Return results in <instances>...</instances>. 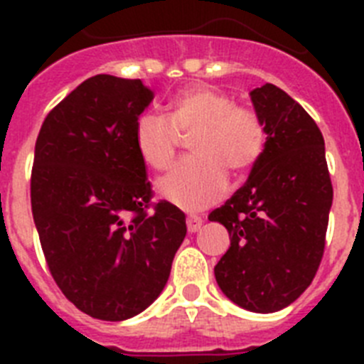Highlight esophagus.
<instances>
[{"label": "esophagus", "instance_id": "esophagus-1", "mask_svg": "<svg viewBox=\"0 0 364 364\" xmlns=\"http://www.w3.org/2000/svg\"><path fill=\"white\" fill-rule=\"evenodd\" d=\"M202 217H198V215H188V218H186V224H188V231L189 233H195V231L200 230L202 226Z\"/></svg>", "mask_w": 364, "mask_h": 364}]
</instances>
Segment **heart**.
Returning a JSON list of instances; mask_svg holds the SVG:
<instances>
[{"label":"heart","instance_id":"obj_1","mask_svg":"<svg viewBox=\"0 0 364 364\" xmlns=\"http://www.w3.org/2000/svg\"><path fill=\"white\" fill-rule=\"evenodd\" d=\"M169 117L144 112L134 124V144L147 166L164 169L175 156L182 136L191 156L180 160L159 180L166 200L182 210H204L224 195L228 171L240 176L259 162L266 129L253 109L211 87H186L173 96Z\"/></svg>","mask_w":364,"mask_h":364}]
</instances>
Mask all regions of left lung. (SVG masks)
Returning a JSON list of instances; mask_svg holds the SVG:
<instances>
[{"label": "left lung", "mask_w": 364, "mask_h": 364, "mask_svg": "<svg viewBox=\"0 0 364 364\" xmlns=\"http://www.w3.org/2000/svg\"><path fill=\"white\" fill-rule=\"evenodd\" d=\"M266 146L246 184L210 213L231 246L215 266L220 290L239 306L272 314L314 281L326 244L333 188L314 118L273 83L252 91Z\"/></svg>", "instance_id": "left-lung-1"}]
</instances>
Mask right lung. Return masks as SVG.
Listing matches in <instances>:
<instances>
[{
  "label": "right lung",
  "instance_id": "1",
  "mask_svg": "<svg viewBox=\"0 0 364 364\" xmlns=\"http://www.w3.org/2000/svg\"><path fill=\"white\" fill-rule=\"evenodd\" d=\"M142 80L96 74L45 117L31 175L32 217L58 288L83 314L124 321L164 290L186 215L153 202L134 124Z\"/></svg>",
  "mask_w": 364,
  "mask_h": 364
}]
</instances>
